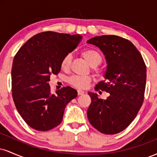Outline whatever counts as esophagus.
<instances>
[{"mask_svg": "<svg viewBox=\"0 0 157 157\" xmlns=\"http://www.w3.org/2000/svg\"><path fill=\"white\" fill-rule=\"evenodd\" d=\"M77 93H78V95H82L83 94L85 93L84 91H82V90H77Z\"/></svg>", "mask_w": 157, "mask_h": 157, "instance_id": "1", "label": "esophagus"}]
</instances>
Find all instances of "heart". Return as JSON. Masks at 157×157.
Instances as JSON below:
<instances>
[{
	"mask_svg": "<svg viewBox=\"0 0 157 157\" xmlns=\"http://www.w3.org/2000/svg\"><path fill=\"white\" fill-rule=\"evenodd\" d=\"M82 57L86 59L88 63L91 67H96L102 63V57L101 55L97 50L89 48L82 52ZM71 55L68 54L63 57L61 62V68L63 70H68L70 68L71 63ZM68 82L71 86L78 89H85L89 86L91 82V78L88 76H80V75H74L68 78Z\"/></svg>",
	"mask_w": 157,
	"mask_h": 157,
	"instance_id": "1",
	"label": "heart"
}]
</instances>
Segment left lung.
<instances>
[{
	"instance_id": "1",
	"label": "left lung",
	"mask_w": 157,
	"mask_h": 157,
	"mask_svg": "<svg viewBox=\"0 0 157 157\" xmlns=\"http://www.w3.org/2000/svg\"><path fill=\"white\" fill-rule=\"evenodd\" d=\"M87 43L101 50L107 63L105 80L98 82L94 89L110 94L102 100L96 93L89 92L91 102L87 111L88 119L102 134H117L132 122L142 105L146 66L134 45L121 37L97 36Z\"/></svg>"
}]
</instances>
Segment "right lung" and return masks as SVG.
Returning <instances> with one entry per match:
<instances>
[{"mask_svg":"<svg viewBox=\"0 0 157 157\" xmlns=\"http://www.w3.org/2000/svg\"><path fill=\"white\" fill-rule=\"evenodd\" d=\"M82 37L42 32L28 40L14 57L12 97L20 115L32 128L46 131L58 125L66 105L77 96L69 86L52 94L48 81L51 75L60 72L63 57L75 50Z\"/></svg>","mask_w":157,"mask_h":157,"instance_id":"right-lung-1","label":"right lung"}]
</instances>
